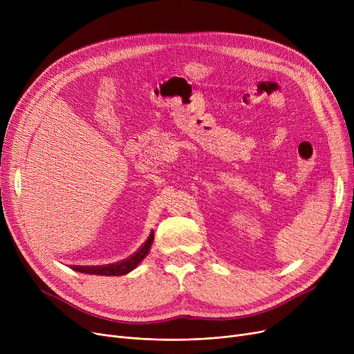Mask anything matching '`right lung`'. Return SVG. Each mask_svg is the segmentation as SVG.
<instances>
[{
    "instance_id": "obj_1",
    "label": "right lung",
    "mask_w": 354,
    "mask_h": 354,
    "mask_svg": "<svg viewBox=\"0 0 354 354\" xmlns=\"http://www.w3.org/2000/svg\"><path fill=\"white\" fill-rule=\"evenodd\" d=\"M152 241H147V243L140 247L132 257H129L123 261L115 263V264H107V266H96V267H82V266H74L73 270L86 272V274H96V275H123L136 268V266L146 257L149 248H151Z\"/></svg>"
}]
</instances>
